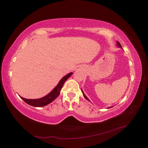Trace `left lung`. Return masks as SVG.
I'll return each instance as SVG.
<instances>
[{"mask_svg": "<svg viewBox=\"0 0 148 148\" xmlns=\"http://www.w3.org/2000/svg\"><path fill=\"white\" fill-rule=\"evenodd\" d=\"M117 45L118 46V47H121V48H122V47H121V44H120V43L119 42H118V41H117ZM82 92H83V96H84V98H85L86 99V100H88L89 101V100H88V98H87V97L85 96V94H84V93H83V90H82Z\"/></svg>", "mask_w": 148, "mask_h": 148, "instance_id": "8db88e82", "label": "left lung"}]
</instances>
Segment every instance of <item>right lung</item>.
<instances>
[{
    "instance_id": "obj_1",
    "label": "right lung",
    "mask_w": 148,
    "mask_h": 148,
    "mask_svg": "<svg viewBox=\"0 0 148 148\" xmlns=\"http://www.w3.org/2000/svg\"><path fill=\"white\" fill-rule=\"evenodd\" d=\"M71 75L72 73H70L66 75L63 77V78L60 80V81L59 82V83L58 84V85L53 89V90H52V92H50L48 95L43 97V98H41L39 99H26L22 98V97L21 96L20 98L22 99L25 103L30 106H34V107H42V106H47L48 103H51L52 101H54L55 99L59 96L60 90H61V89L62 88L63 85H64L65 81H67V79L71 77Z\"/></svg>"
}]
</instances>
